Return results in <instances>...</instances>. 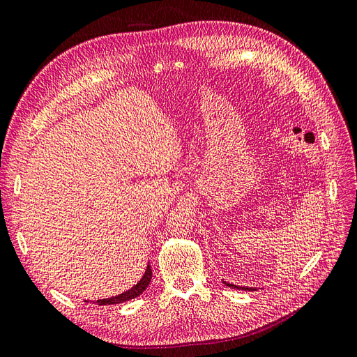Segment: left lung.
I'll use <instances>...</instances> for the list:
<instances>
[{"instance_id": "1", "label": "left lung", "mask_w": 357, "mask_h": 357, "mask_svg": "<svg viewBox=\"0 0 357 357\" xmlns=\"http://www.w3.org/2000/svg\"><path fill=\"white\" fill-rule=\"evenodd\" d=\"M227 287H232V288H236V289H244V291H256V288H252V287H238V285H234V284H228L225 282Z\"/></svg>"}]
</instances>
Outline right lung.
I'll use <instances>...</instances> for the list:
<instances>
[{
  "mask_svg": "<svg viewBox=\"0 0 357 357\" xmlns=\"http://www.w3.org/2000/svg\"><path fill=\"white\" fill-rule=\"evenodd\" d=\"M151 266L147 265V269H145V273L142 278L139 280V282L137 285L132 287L130 289H128V291L119 294V296H114V297H110V298H102V300H97L98 306H104V305H117V303H123V301H128V300H132L138 297L139 294H142L145 291V288L149 287L150 281H151Z\"/></svg>",
  "mask_w": 357,
  "mask_h": 357,
  "instance_id": "obj_1",
  "label": "right lung"
}]
</instances>
